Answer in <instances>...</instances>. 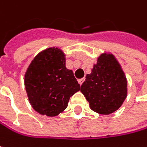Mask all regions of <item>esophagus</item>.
Returning a JSON list of instances; mask_svg holds the SVG:
<instances>
[{
	"label": "esophagus",
	"mask_w": 147,
	"mask_h": 147,
	"mask_svg": "<svg viewBox=\"0 0 147 147\" xmlns=\"http://www.w3.org/2000/svg\"><path fill=\"white\" fill-rule=\"evenodd\" d=\"M84 79H79V80H78V82H79V84H80V85H81V84H83V82H84Z\"/></svg>",
	"instance_id": "obj_1"
}]
</instances>
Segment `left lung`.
Instances as JSON below:
<instances>
[{"label": "left lung", "instance_id": "left-lung-1", "mask_svg": "<svg viewBox=\"0 0 147 147\" xmlns=\"http://www.w3.org/2000/svg\"><path fill=\"white\" fill-rule=\"evenodd\" d=\"M80 91L89 107L100 115L118 110L127 96V79L121 64L110 53L100 54Z\"/></svg>", "mask_w": 147, "mask_h": 147}]
</instances>
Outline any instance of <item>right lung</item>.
Here are the masks:
<instances>
[{
	"label": "right lung",
	"mask_w": 147,
	"mask_h": 147,
	"mask_svg": "<svg viewBox=\"0 0 147 147\" xmlns=\"http://www.w3.org/2000/svg\"><path fill=\"white\" fill-rule=\"evenodd\" d=\"M64 53L48 47L32 59L26 69L24 84L32 107L41 115L57 116L68 106L80 85L72 70L66 68Z\"/></svg>",
	"instance_id": "obj_1"
}]
</instances>
